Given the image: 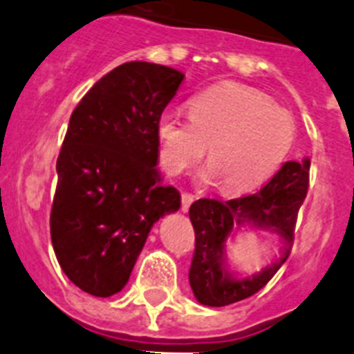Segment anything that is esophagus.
<instances>
[{"label": "esophagus", "mask_w": 354, "mask_h": 354, "mask_svg": "<svg viewBox=\"0 0 354 354\" xmlns=\"http://www.w3.org/2000/svg\"><path fill=\"white\" fill-rule=\"evenodd\" d=\"M194 201H196V196H192V194H181V209L183 211L190 209Z\"/></svg>", "instance_id": "1"}]
</instances>
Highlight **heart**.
I'll return each mask as SVG.
<instances>
[{"mask_svg": "<svg viewBox=\"0 0 354 354\" xmlns=\"http://www.w3.org/2000/svg\"><path fill=\"white\" fill-rule=\"evenodd\" d=\"M190 120L164 111L157 120L160 162L183 174L203 160L207 181L225 194H246L276 174L295 141V120L272 99L246 85L225 82L194 95Z\"/></svg>", "mask_w": 354, "mask_h": 354, "instance_id": "b5f03b06", "label": "heart"}]
</instances>
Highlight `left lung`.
<instances>
[{
	"label": "left lung",
	"instance_id": "left-lung-1",
	"mask_svg": "<svg viewBox=\"0 0 354 354\" xmlns=\"http://www.w3.org/2000/svg\"><path fill=\"white\" fill-rule=\"evenodd\" d=\"M311 160H288L259 192L239 199H199L190 206V222L196 232V250L188 279L194 295L204 306L223 307L255 295L286 262L293 243L297 214L309 188ZM250 221L274 230L286 239V255L272 268L246 280H234L223 266L225 241L234 225Z\"/></svg>",
	"mask_w": 354,
	"mask_h": 354
}]
</instances>
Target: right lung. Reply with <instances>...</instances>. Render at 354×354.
I'll return each mask as SVG.
<instances>
[{
	"mask_svg": "<svg viewBox=\"0 0 354 354\" xmlns=\"http://www.w3.org/2000/svg\"><path fill=\"white\" fill-rule=\"evenodd\" d=\"M183 73L132 61L95 82L73 110L57 157L50 236L69 281L111 297L129 281L151 225L180 207L157 171V120Z\"/></svg>",
	"mask_w": 354,
	"mask_h": 354,
	"instance_id": "obj_1",
	"label": "right lung"
}]
</instances>
